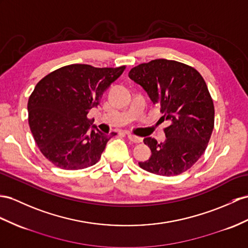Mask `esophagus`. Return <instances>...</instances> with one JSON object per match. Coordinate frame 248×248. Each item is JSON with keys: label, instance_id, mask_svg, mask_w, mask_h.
Listing matches in <instances>:
<instances>
[{"label": "esophagus", "instance_id": "obj_1", "mask_svg": "<svg viewBox=\"0 0 248 248\" xmlns=\"http://www.w3.org/2000/svg\"><path fill=\"white\" fill-rule=\"evenodd\" d=\"M126 134H127V138L129 139L131 142H134V143H140V142H142V139L141 138H139V137H137L135 135H132V134H130V132H126Z\"/></svg>", "mask_w": 248, "mask_h": 248}]
</instances>
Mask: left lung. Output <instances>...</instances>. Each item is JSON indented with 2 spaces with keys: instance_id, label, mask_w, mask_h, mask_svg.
I'll return each mask as SVG.
<instances>
[{
  "instance_id": "obj_1",
  "label": "left lung",
  "mask_w": 248,
  "mask_h": 248,
  "mask_svg": "<svg viewBox=\"0 0 248 248\" xmlns=\"http://www.w3.org/2000/svg\"><path fill=\"white\" fill-rule=\"evenodd\" d=\"M128 76L159 105L161 119L170 122L164 128V143L144 139L152 155L139 166L165 177L189 170L206 149L215 124L214 102L204 78L191 66L165 59L138 65Z\"/></svg>"
}]
</instances>
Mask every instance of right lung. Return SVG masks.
<instances>
[{"label":"right lung","instance_id":"add662e5","mask_svg":"<svg viewBox=\"0 0 248 248\" xmlns=\"http://www.w3.org/2000/svg\"><path fill=\"white\" fill-rule=\"evenodd\" d=\"M124 69L71 64L35 85L27 105L29 127L41 153L53 165L77 170L100 160L107 142L117 134L101 132L87 114Z\"/></svg>","mask_w":248,"mask_h":248}]
</instances>
